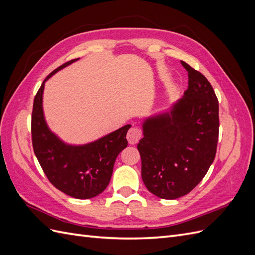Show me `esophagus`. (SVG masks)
Returning a JSON list of instances; mask_svg holds the SVG:
<instances>
[{
  "mask_svg": "<svg viewBox=\"0 0 255 255\" xmlns=\"http://www.w3.org/2000/svg\"><path fill=\"white\" fill-rule=\"evenodd\" d=\"M141 136H142L141 128L138 127H132L128 129L127 138L130 144H134V143H137L138 141H139Z\"/></svg>",
  "mask_w": 255,
  "mask_h": 255,
  "instance_id": "34e87169",
  "label": "esophagus"
}]
</instances>
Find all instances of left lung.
Listing matches in <instances>:
<instances>
[{
    "label": "left lung",
    "mask_w": 255,
    "mask_h": 255,
    "mask_svg": "<svg viewBox=\"0 0 255 255\" xmlns=\"http://www.w3.org/2000/svg\"><path fill=\"white\" fill-rule=\"evenodd\" d=\"M188 88L169 113L146 119L137 144L141 177L150 192L172 200L202 181L217 151L219 104L211 83L181 61Z\"/></svg>",
    "instance_id": "obj_1"
}]
</instances>
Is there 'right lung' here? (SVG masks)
Instances as JSON below:
<instances>
[{"label":"right lung","mask_w":255,"mask_h":255,"mask_svg":"<svg viewBox=\"0 0 255 255\" xmlns=\"http://www.w3.org/2000/svg\"><path fill=\"white\" fill-rule=\"evenodd\" d=\"M78 59L69 60L51 72L37 91L32 113V142L35 155L54 187L76 199H90L101 194L109 185L115 160L128 145L127 133L130 126L78 146L64 143L49 129L42 112L44 82Z\"/></svg>","instance_id":"obj_1"}]
</instances>
